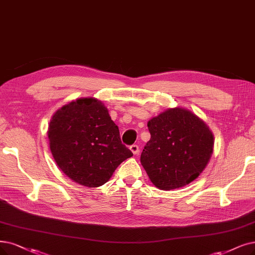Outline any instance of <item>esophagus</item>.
I'll return each mask as SVG.
<instances>
[{
	"instance_id": "34e87169",
	"label": "esophagus",
	"mask_w": 255,
	"mask_h": 255,
	"mask_svg": "<svg viewBox=\"0 0 255 255\" xmlns=\"http://www.w3.org/2000/svg\"><path fill=\"white\" fill-rule=\"evenodd\" d=\"M129 149L131 150V152H133L134 155H137L138 152H139V146H138L137 144H133V145H130Z\"/></svg>"
}]
</instances>
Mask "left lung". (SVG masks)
<instances>
[{
	"mask_svg": "<svg viewBox=\"0 0 255 255\" xmlns=\"http://www.w3.org/2000/svg\"><path fill=\"white\" fill-rule=\"evenodd\" d=\"M150 139L140 161L162 190L189 184L204 170L213 150V135L190 111L169 109L147 122Z\"/></svg>",
	"mask_w": 255,
	"mask_h": 255,
	"instance_id": "1",
	"label": "left lung"
}]
</instances>
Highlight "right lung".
Here are the masks:
<instances>
[{
  "mask_svg": "<svg viewBox=\"0 0 255 255\" xmlns=\"http://www.w3.org/2000/svg\"><path fill=\"white\" fill-rule=\"evenodd\" d=\"M48 137L58 167L87 187L104 185L120 163L133 156L122 144L107 108L94 98H80L59 109L50 121Z\"/></svg>",
  "mask_w": 255,
  "mask_h": 255,
  "instance_id": "right-lung-1",
  "label": "right lung"
}]
</instances>
